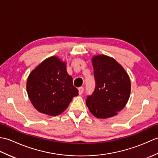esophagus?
Instances as JSON below:
<instances>
[{
  "label": "esophagus",
  "mask_w": 158,
  "mask_h": 158,
  "mask_svg": "<svg viewBox=\"0 0 158 158\" xmlns=\"http://www.w3.org/2000/svg\"><path fill=\"white\" fill-rule=\"evenodd\" d=\"M79 95H81L83 92V90H84V89H83V87H80V88H79Z\"/></svg>",
  "instance_id": "obj_1"
}]
</instances>
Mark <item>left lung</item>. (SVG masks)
Masks as SVG:
<instances>
[{
  "label": "left lung",
  "instance_id": "obj_1",
  "mask_svg": "<svg viewBox=\"0 0 158 158\" xmlns=\"http://www.w3.org/2000/svg\"><path fill=\"white\" fill-rule=\"evenodd\" d=\"M95 89L86 105L98 118H109L123 109L130 94L128 75L115 60L105 55L92 58Z\"/></svg>",
  "mask_w": 158,
  "mask_h": 158
}]
</instances>
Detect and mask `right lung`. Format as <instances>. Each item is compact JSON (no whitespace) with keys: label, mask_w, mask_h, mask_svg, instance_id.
Masks as SVG:
<instances>
[{"label":"right lung","mask_w":158,"mask_h":158,"mask_svg":"<svg viewBox=\"0 0 158 158\" xmlns=\"http://www.w3.org/2000/svg\"><path fill=\"white\" fill-rule=\"evenodd\" d=\"M28 95L35 108L56 116L69 106L78 89L66 72V64L56 56L44 60L33 70L26 83Z\"/></svg>","instance_id":"add662e5"}]
</instances>
